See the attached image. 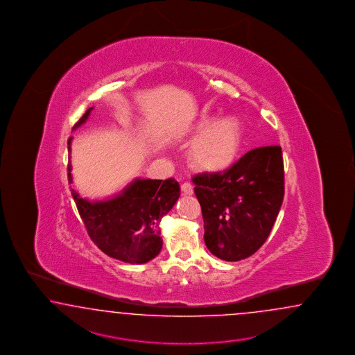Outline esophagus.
<instances>
[{
    "label": "esophagus",
    "mask_w": 355,
    "mask_h": 355,
    "mask_svg": "<svg viewBox=\"0 0 355 355\" xmlns=\"http://www.w3.org/2000/svg\"><path fill=\"white\" fill-rule=\"evenodd\" d=\"M181 190H182L183 195H192L193 193V187L191 183L183 182L181 184Z\"/></svg>",
    "instance_id": "obj_1"
}]
</instances>
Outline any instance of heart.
Instances as JSON below:
<instances>
[{
  "mask_svg": "<svg viewBox=\"0 0 355 355\" xmlns=\"http://www.w3.org/2000/svg\"><path fill=\"white\" fill-rule=\"evenodd\" d=\"M196 130L202 133L190 148L192 164L205 172L229 169L239 155L243 141L239 121L232 116H222L214 121L209 116H204L198 121Z\"/></svg>",
  "mask_w": 355,
  "mask_h": 355,
  "instance_id": "1",
  "label": "heart"
}]
</instances>
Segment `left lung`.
I'll use <instances>...</instances> for the list:
<instances>
[{
  "instance_id": "obj_1",
  "label": "left lung",
  "mask_w": 355,
  "mask_h": 355,
  "mask_svg": "<svg viewBox=\"0 0 355 355\" xmlns=\"http://www.w3.org/2000/svg\"><path fill=\"white\" fill-rule=\"evenodd\" d=\"M192 182L207 248L223 261L247 259L268 239L283 202L282 147L250 150L230 169L196 174Z\"/></svg>"
}]
</instances>
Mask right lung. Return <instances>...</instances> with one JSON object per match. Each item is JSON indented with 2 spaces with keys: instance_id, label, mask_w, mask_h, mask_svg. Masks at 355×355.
<instances>
[{
  "instance_id": "right-lung-1",
  "label": "right lung",
  "mask_w": 355,
  "mask_h": 355,
  "mask_svg": "<svg viewBox=\"0 0 355 355\" xmlns=\"http://www.w3.org/2000/svg\"><path fill=\"white\" fill-rule=\"evenodd\" d=\"M93 107L77 121L73 129L84 124ZM68 139V153H71ZM68 182L72 183L71 162ZM87 227L96 247L112 259L128 263H146L155 259L163 247L160 220L180 198V184L173 180H135L123 191L107 200L90 202L71 189Z\"/></svg>"
}]
</instances>
